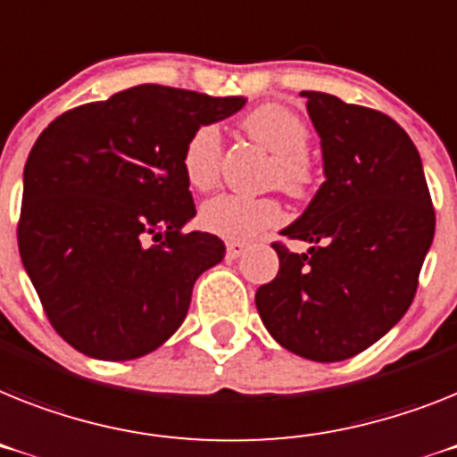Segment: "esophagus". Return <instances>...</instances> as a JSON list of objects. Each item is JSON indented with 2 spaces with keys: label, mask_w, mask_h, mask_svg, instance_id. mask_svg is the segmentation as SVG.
Segmentation results:
<instances>
[{
  "label": "esophagus",
  "mask_w": 457,
  "mask_h": 457,
  "mask_svg": "<svg viewBox=\"0 0 457 457\" xmlns=\"http://www.w3.org/2000/svg\"><path fill=\"white\" fill-rule=\"evenodd\" d=\"M246 244H241V241H228V260L241 258L246 253Z\"/></svg>",
  "instance_id": "34e87169"
}]
</instances>
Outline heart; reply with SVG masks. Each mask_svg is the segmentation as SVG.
Returning a JSON list of instances; mask_svg holds the SVG:
<instances>
[{"mask_svg":"<svg viewBox=\"0 0 457 457\" xmlns=\"http://www.w3.org/2000/svg\"><path fill=\"white\" fill-rule=\"evenodd\" d=\"M244 129L255 144L274 155L271 176L287 190L300 193L312 181V170L304 151L309 132L304 122L278 104H264L244 118ZM220 132L213 125L195 129L183 148V174L197 190H206L218 181L220 171ZM283 220L281 204L271 197H244V195L222 193L206 199L199 206V225L229 241H248L262 235Z\"/></svg>","mask_w":457,"mask_h":457,"instance_id":"1","label":"heart"}]
</instances>
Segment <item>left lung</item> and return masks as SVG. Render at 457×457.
I'll list each match as a JSON object with an SVG mask.
<instances>
[{"label": "left lung", "instance_id": "left-lung-1", "mask_svg": "<svg viewBox=\"0 0 457 457\" xmlns=\"http://www.w3.org/2000/svg\"><path fill=\"white\" fill-rule=\"evenodd\" d=\"M320 139L325 181L274 244L278 274L255 293L264 328L283 348L316 362L353 358L400 323L435 237L423 162L386 113L302 92Z\"/></svg>", "mask_w": 457, "mask_h": 457}]
</instances>
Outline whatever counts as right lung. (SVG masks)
Instances as JSON below:
<instances>
[{
    "mask_svg": "<svg viewBox=\"0 0 457 457\" xmlns=\"http://www.w3.org/2000/svg\"><path fill=\"white\" fill-rule=\"evenodd\" d=\"M244 104L134 86L41 132L22 174L18 248L69 346L118 362L155 351L181 328L195 281L225 258L216 235H183L197 213L183 148L195 129Z\"/></svg>",
    "mask_w": 457,
    "mask_h": 457,
    "instance_id": "add662e5",
    "label": "right lung"
}]
</instances>
